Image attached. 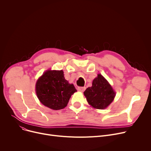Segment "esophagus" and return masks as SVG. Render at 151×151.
Returning <instances> with one entry per match:
<instances>
[{
  "label": "esophagus",
  "instance_id": "esophagus-1",
  "mask_svg": "<svg viewBox=\"0 0 151 151\" xmlns=\"http://www.w3.org/2000/svg\"><path fill=\"white\" fill-rule=\"evenodd\" d=\"M86 89L85 87H78V91H80V92H84Z\"/></svg>",
  "mask_w": 151,
  "mask_h": 151
}]
</instances>
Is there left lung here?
<instances>
[{
    "label": "left lung",
    "instance_id": "1",
    "mask_svg": "<svg viewBox=\"0 0 151 151\" xmlns=\"http://www.w3.org/2000/svg\"><path fill=\"white\" fill-rule=\"evenodd\" d=\"M115 93L112 87L100 74L93 80L92 87L84 92L89 104L99 109L106 108L113 101Z\"/></svg>",
    "mask_w": 151,
    "mask_h": 151
}]
</instances>
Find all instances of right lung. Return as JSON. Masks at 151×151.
<instances>
[{"mask_svg": "<svg viewBox=\"0 0 151 151\" xmlns=\"http://www.w3.org/2000/svg\"><path fill=\"white\" fill-rule=\"evenodd\" d=\"M36 93L40 102L54 110L64 108L71 95L76 92L73 84H69L62 70H48L36 83Z\"/></svg>", "mask_w": 151, "mask_h": 151, "instance_id": "obj_1", "label": "right lung"}]
</instances>
